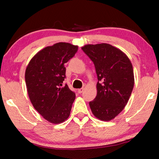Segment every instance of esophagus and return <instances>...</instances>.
I'll use <instances>...</instances> for the list:
<instances>
[{
  "mask_svg": "<svg viewBox=\"0 0 159 159\" xmlns=\"http://www.w3.org/2000/svg\"><path fill=\"white\" fill-rule=\"evenodd\" d=\"M83 91H84V88H80V89H79L78 90V92H79V93H82Z\"/></svg>",
  "mask_w": 159,
  "mask_h": 159,
  "instance_id": "1",
  "label": "esophagus"
}]
</instances>
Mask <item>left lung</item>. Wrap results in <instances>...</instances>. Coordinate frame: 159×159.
<instances>
[{
	"label": "left lung",
	"instance_id": "8db88e82",
	"mask_svg": "<svg viewBox=\"0 0 159 159\" xmlns=\"http://www.w3.org/2000/svg\"><path fill=\"white\" fill-rule=\"evenodd\" d=\"M82 50L93 61L98 75L97 96L89 102L93 115L109 121L126 106L134 79L130 59L118 48L108 43L88 44Z\"/></svg>",
	"mask_w": 159,
	"mask_h": 159
}]
</instances>
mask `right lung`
Listing matches in <instances>:
<instances>
[{
    "label": "right lung",
    "instance_id": "1",
    "mask_svg": "<svg viewBox=\"0 0 159 159\" xmlns=\"http://www.w3.org/2000/svg\"><path fill=\"white\" fill-rule=\"evenodd\" d=\"M78 45L60 42L39 51L25 71L29 98L34 109L48 122L63 123L69 118L76 95L66 84L64 64L74 56Z\"/></svg>",
    "mask_w": 159,
    "mask_h": 159
}]
</instances>
